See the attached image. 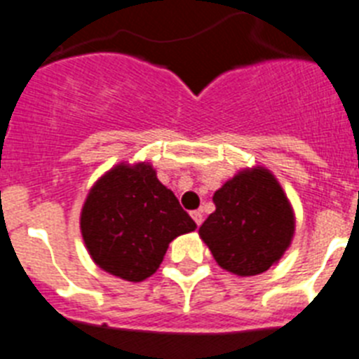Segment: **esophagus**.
<instances>
[{
	"instance_id": "34e87169",
	"label": "esophagus",
	"mask_w": 359,
	"mask_h": 359,
	"mask_svg": "<svg viewBox=\"0 0 359 359\" xmlns=\"http://www.w3.org/2000/svg\"><path fill=\"white\" fill-rule=\"evenodd\" d=\"M191 216H192V219H194L196 225H198V226H200L201 223H203V214H201L200 210H192Z\"/></svg>"
}]
</instances>
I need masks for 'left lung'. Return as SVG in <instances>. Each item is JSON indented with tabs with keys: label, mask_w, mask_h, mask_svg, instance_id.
Listing matches in <instances>:
<instances>
[{
	"label": "left lung",
	"mask_w": 359,
	"mask_h": 359,
	"mask_svg": "<svg viewBox=\"0 0 359 359\" xmlns=\"http://www.w3.org/2000/svg\"><path fill=\"white\" fill-rule=\"evenodd\" d=\"M216 210L200 226L219 267L238 276L262 274L283 256L294 216L281 187L265 168L245 170L214 194Z\"/></svg>",
	"instance_id": "1"
}]
</instances>
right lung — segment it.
Wrapping results in <instances>:
<instances>
[{
  "instance_id": "add662e5",
  "label": "right lung",
  "mask_w": 359,
  "mask_h": 359,
  "mask_svg": "<svg viewBox=\"0 0 359 359\" xmlns=\"http://www.w3.org/2000/svg\"><path fill=\"white\" fill-rule=\"evenodd\" d=\"M196 223L152 167L118 165L92 187L81 212V234L92 259L127 281L159 269L168 243Z\"/></svg>"
}]
</instances>
